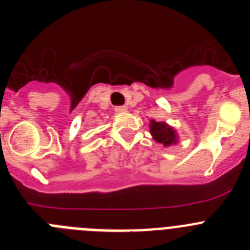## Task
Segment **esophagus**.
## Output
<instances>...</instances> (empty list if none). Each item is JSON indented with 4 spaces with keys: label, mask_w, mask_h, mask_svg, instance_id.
<instances>
[{
    "label": "esophagus",
    "mask_w": 250,
    "mask_h": 250,
    "mask_svg": "<svg viewBox=\"0 0 250 250\" xmlns=\"http://www.w3.org/2000/svg\"><path fill=\"white\" fill-rule=\"evenodd\" d=\"M115 111H116V112H125V111H127V107H126V106H116V107H115Z\"/></svg>",
    "instance_id": "34e87169"
}]
</instances>
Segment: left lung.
<instances>
[{
    "label": "left lung",
    "instance_id": "8db88e82",
    "mask_svg": "<svg viewBox=\"0 0 250 250\" xmlns=\"http://www.w3.org/2000/svg\"><path fill=\"white\" fill-rule=\"evenodd\" d=\"M150 134L156 143L164 146H170L178 143V134L167 123H158L155 120L150 121Z\"/></svg>",
    "mask_w": 250,
    "mask_h": 250
}]
</instances>
